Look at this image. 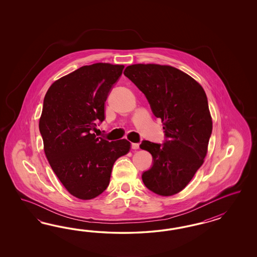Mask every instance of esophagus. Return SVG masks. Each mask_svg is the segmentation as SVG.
<instances>
[{"instance_id": "34e87169", "label": "esophagus", "mask_w": 257, "mask_h": 257, "mask_svg": "<svg viewBox=\"0 0 257 257\" xmlns=\"http://www.w3.org/2000/svg\"><path fill=\"white\" fill-rule=\"evenodd\" d=\"M132 149H134V150L140 149V144L139 143H132Z\"/></svg>"}]
</instances>
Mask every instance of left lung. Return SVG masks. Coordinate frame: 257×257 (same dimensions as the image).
<instances>
[{
  "instance_id": "1",
  "label": "left lung",
  "mask_w": 257,
  "mask_h": 257,
  "mask_svg": "<svg viewBox=\"0 0 257 257\" xmlns=\"http://www.w3.org/2000/svg\"><path fill=\"white\" fill-rule=\"evenodd\" d=\"M123 73L146 96L168 139L163 145L147 140L140 144L154 159L142 181L156 194H177L207 154L213 123L206 94L193 78L168 65L134 64Z\"/></svg>"
}]
</instances>
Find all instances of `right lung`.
Segmentation results:
<instances>
[{"mask_svg":"<svg viewBox=\"0 0 257 257\" xmlns=\"http://www.w3.org/2000/svg\"><path fill=\"white\" fill-rule=\"evenodd\" d=\"M123 65L95 63L56 80L39 118L44 153L70 194L91 200L108 187L113 165L131 149L127 140L109 142L92 131L104 119V103Z\"/></svg>","mask_w":257,"mask_h":257,"instance_id":"add662e5","label":"right lung"}]
</instances>
